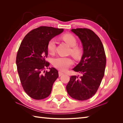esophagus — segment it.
<instances>
[{"label":"esophagus","mask_w":123,"mask_h":123,"mask_svg":"<svg viewBox=\"0 0 123 123\" xmlns=\"http://www.w3.org/2000/svg\"><path fill=\"white\" fill-rule=\"evenodd\" d=\"M63 74H64V73H62V72H61V71H59L58 72V75H59V76H61Z\"/></svg>","instance_id":"esophagus-1"}]
</instances>
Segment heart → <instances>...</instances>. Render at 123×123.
<instances>
[{"label": "heart", "mask_w": 123, "mask_h": 123, "mask_svg": "<svg viewBox=\"0 0 123 123\" xmlns=\"http://www.w3.org/2000/svg\"><path fill=\"white\" fill-rule=\"evenodd\" d=\"M62 39L71 47L70 52L73 56L76 59L80 57L82 54V50L81 48L76 46L77 40L75 36L70 33H67L62 36ZM56 49V41L54 38L51 39L47 44L48 52L53 54ZM73 64L71 58L68 57H57L53 60V64L55 68L61 71H65L67 70Z\"/></svg>", "instance_id": "b5f03b06"}]
</instances>
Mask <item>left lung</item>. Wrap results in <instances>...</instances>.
I'll use <instances>...</instances> for the list:
<instances>
[{
    "instance_id": "1",
    "label": "left lung",
    "mask_w": 123,
    "mask_h": 123,
    "mask_svg": "<svg viewBox=\"0 0 123 123\" xmlns=\"http://www.w3.org/2000/svg\"><path fill=\"white\" fill-rule=\"evenodd\" d=\"M79 37L83 47V54L79 64L73 70L81 76H71L66 86L72 98L85 100L92 98L97 92L105 74L106 57L100 38L91 30L72 29Z\"/></svg>"
}]
</instances>
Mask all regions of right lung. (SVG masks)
I'll return each mask as SVG.
<instances>
[{
	"label": "right lung",
	"mask_w": 123,
	"mask_h": 123,
	"mask_svg": "<svg viewBox=\"0 0 123 123\" xmlns=\"http://www.w3.org/2000/svg\"><path fill=\"white\" fill-rule=\"evenodd\" d=\"M63 31V29L41 26L29 32L21 43L16 56L17 71L24 90L33 99L49 96L58 77V71L54 68L45 71L50 65L46 58L49 41Z\"/></svg>",
	"instance_id": "1"
}]
</instances>
